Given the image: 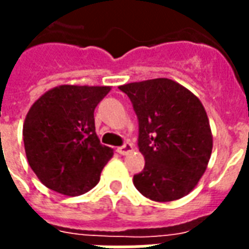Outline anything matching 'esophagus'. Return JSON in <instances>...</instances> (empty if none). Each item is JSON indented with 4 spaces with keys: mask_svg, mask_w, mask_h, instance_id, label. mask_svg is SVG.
<instances>
[{
    "mask_svg": "<svg viewBox=\"0 0 249 249\" xmlns=\"http://www.w3.org/2000/svg\"><path fill=\"white\" fill-rule=\"evenodd\" d=\"M117 152H119L120 154H123V156H126V154H129V153L133 152V145L130 142L124 143L123 146L117 148Z\"/></svg>",
    "mask_w": 249,
    "mask_h": 249,
    "instance_id": "esophagus-1",
    "label": "esophagus"
}]
</instances>
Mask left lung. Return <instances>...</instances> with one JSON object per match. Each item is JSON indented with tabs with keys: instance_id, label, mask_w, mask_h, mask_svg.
Instances as JSON below:
<instances>
[{
	"instance_id": "obj_1",
	"label": "left lung",
	"mask_w": 249,
	"mask_h": 249,
	"mask_svg": "<svg viewBox=\"0 0 249 249\" xmlns=\"http://www.w3.org/2000/svg\"><path fill=\"white\" fill-rule=\"evenodd\" d=\"M139 119L145 167L133 177L149 199L171 202L190 193L207 169L213 133L203 104L187 88L158 78L120 86Z\"/></svg>"
}]
</instances>
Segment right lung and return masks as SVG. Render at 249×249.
I'll return each mask as SVG.
<instances>
[{
	"instance_id": "1",
	"label": "right lung",
	"mask_w": 249,
	"mask_h": 249,
	"mask_svg": "<svg viewBox=\"0 0 249 249\" xmlns=\"http://www.w3.org/2000/svg\"><path fill=\"white\" fill-rule=\"evenodd\" d=\"M110 87L63 84L45 92L23 123L29 165L46 187L76 196L100 181L113 149L101 145L93 112Z\"/></svg>"
}]
</instances>
